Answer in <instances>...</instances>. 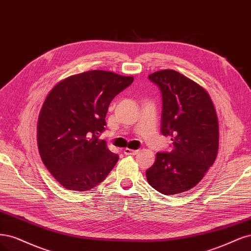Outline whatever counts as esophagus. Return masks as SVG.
I'll use <instances>...</instances> for the list:
<instances>
[{
    "mask_svg": "<svg viewBox=\"0 0 251 251\" xmlns=\"http://www.w3.org/2000/svg\"><path fill=\"white\" fill-rule=\"evenodd\" d=\"M137 153H139V150H132V149H128V148L124 149V154H126V155H135V154H137Z\"/></svg>",
    "mask_w": 251,
    "mask_h": 251,
    "instance_id": "esophagus-1",
    "label": "esophagus"
}]
</instances>
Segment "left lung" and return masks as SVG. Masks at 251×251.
Wrapping results in <instances>:
<instances>
[{
  "label": "left lung",
  "instance_id": "1",
  "mask_svg": "<svg viewBox=\"0 0 251 251\" xmlns=\"http://www.w3.org/2000/svg\"><path fill=\"white\" fill-rule=\"evenodd\" d=\"M163 98L160 131L171 136V152H157L146 171L153 189L165 195L195 185L213 166L219 148V124L211 97L203 87L173 70L148 76Z\"/></svg>",
  "mask_w": 251,
  "mask_h": 251
}]
</instances>
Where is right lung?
Segmentation results:
<instances>
[{"label":"right lung","instance_id":"right-lung-1","mask_svg":"<svg viewBox=\"0 0 251 251\" xmlns=\"http://www.w3.org/2000/svg\"><path fill=\"white\" fill-rule=\"evenodd\" d=\"M132 82L130 76L94 70L62 80L47 96L37 122L38 151L67 190H91L116 166L119 155L99 134L111 100Z\"/></svg>","mask_w":251,"mask_h":251}]
</instances>
